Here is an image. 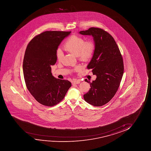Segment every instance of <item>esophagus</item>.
I'll use <instances>...</instances> for the list:
<instances>
[{
  "label": "esophagus",
  "instance_id": "34e87169",
  "mask_svg": "<svg viewBox=\"0 0 151 151\" xmlns=\"http://www.w3.org/2000/svg\"><path fill=\"white\" fill-rule=\"evenodd\" d=\"M81 83L80 80H77V81H73L72 82V85H75V84H79Z\"/></svg>",
  "mask_w": 151,
  "mask_h": 151
}]
</instances>
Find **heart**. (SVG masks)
<instances>
[{
  "label": "heart",
  "instance_id": "b5f03b06",
  "mask_svg": "<svg viewBox=\"0 0 151 151\" xmlns=\"http://www.w3.org/2000/svg\"><path fill=\"white\" fill-rule=\"evenodd\" d=\"M63 47L67 52L77 56L79 60L87 61L93 56L95 50V43L91 40L85 41V39L81 36L73 35L67 39ZM63 56V52L59 48L57 50V58L60 60ZM81 69V66H78L74 68V70L78 71Z\"/></svg>",
  "mask_w": 151,
  "mask_h": 151
}]
</instances>
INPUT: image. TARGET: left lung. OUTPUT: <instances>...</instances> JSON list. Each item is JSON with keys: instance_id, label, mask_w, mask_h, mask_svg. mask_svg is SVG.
<instances>
[{"instance_id": "1", "label": "left lung", "mask_w": 151, "mask_h": 151, "mask_svg": "<svg viewBox=\"0 0 151 151\" xmlns=\"http://www.w3.org/2000/svg\"><path fill=\"white\" fill-rule=\"evenodd\" d=\"M79 33L92 35L95 42L94 52L87 68L97 77L92 83L85 79L91 88L83 98L92 105L101 106L114 97L120 86L124 72L122 55L114 37L104 29L91 27Z\"/></svg>"}]
</instances>
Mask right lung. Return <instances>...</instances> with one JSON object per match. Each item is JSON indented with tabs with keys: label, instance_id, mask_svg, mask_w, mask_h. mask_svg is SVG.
<instances>
[{
	"label": "right lung",
	"instance_id": "obj_1",
	"mask_svg": "<svg viewBox=\"0 0 151 151\" xmlns=\"http://www.w3.org/2000/svg\"><path fill=\"white\" fill-rule=\"evenodd\" d=\"M71 31H46L29 42L25 51L23 69L27 89L37 101L52 107L63 99L71 83L55 78L51 65L56 63L57 50Z\"/></svg>",
	"mask_w": 151,
	"mask_h": 151
}]
</instances>
